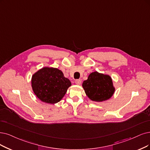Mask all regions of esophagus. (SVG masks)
Instances as JSON below:
<instances>
[{"label": "esophagus", "instance_id": "esophagus-1", "mask_svg": "<svg viewBox=\"0 0 150 150\" xmlns=\"http://www.w3.org/2000/svg\"><path fill=\"white\" fill-rule=\"evenodd\" d=\"M75 82V83H76V85H80L81 81L80 80H76Z\"/></svg>", "mask_w": 150, "mask_h": 150}]
</instances>
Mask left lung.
<instances>
[{
	"mask_svg": "<svg viewBox=\"0 0 150 150\" xmlns=\"http://www.w3.org/2000/svg\"><path fill=\"white\" fill-rule=\"evenodd\" d=\"M82 86L87 96L96 102L108 100L115 91L111 77L98 71L90 74L88 79L83 83Z\"/></svg>",
	"mask_w": 150,
	"mask_h": 150,
	"instance_id": "8db88e82",
	"label": "left lung"
}]
</instances>
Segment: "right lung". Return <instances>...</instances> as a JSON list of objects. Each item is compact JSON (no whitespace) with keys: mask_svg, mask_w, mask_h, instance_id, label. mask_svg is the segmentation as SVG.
<instances>
[{"mask_svg":"<svg viewBox=\"0 0 150 150\" xmlns=\"http://www.w3.org/2000/svg\"><path fill=\"white\" fill-rule=\"evenodd\" d=\"M71 82L56 68L43 67L33 74L31 86L36 96L44 103L55 104L63 98Z\"/></svg>","mask_w":150,"mask_h":150,"instance_id":"add662e5","label":"right lung"}]
</instances>
